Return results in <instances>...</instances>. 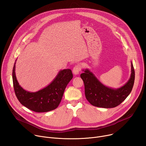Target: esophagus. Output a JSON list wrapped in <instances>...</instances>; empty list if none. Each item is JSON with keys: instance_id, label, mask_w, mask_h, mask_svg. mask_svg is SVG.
<instances>
[{"instance_id": "obj_1", "label": "esophagus", "mask_w": 146, "mask_h": 146, "mask_svg": "<svg viewBox=\"0 0 146 146\" xmlns=\"http://www.w3.org/2000/svg\"><path fill=\"white\" fill-rule=\"evenodd\" d=\"M81 66L80 65H75L74 67L73 68V70H72L73 74H75V75L78 74L80 73V72L81 70Z\"/></svg>"}]
</instances>
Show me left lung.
Masks as SVG:
<instances>
[{
	"mask_svg": "<svg viewBox=\"0 0 146 146\" xmlns=\"http://www.w3.org/2000/svg\"><path fill=\"white\" fill-rule=\"evenodd\" d=\"M80 75L84 81L85 95L87 100L94 106L103 108H115L125 99L132 91L135 81V70L131 62V74L125 84L118 89L104 86L88 69Z\"/></svg>",
	"mask_w": 146,
	"mask_h": 146,
	"instance_id": "left-lung-1",
	"label": "left lung"
}]
</instances>
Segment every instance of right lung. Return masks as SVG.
<instances>
[{
  "instance_id": "right-lung-1",
  "label": "right lung",
  "mask_w": 146,
  "mask_h": 146,
  "mask_svg": "<svg viewBox=\"0 0 146 146\" xmlns=\"http://www.w3.org/2000/svg\"><path fill=\"white\" fill-rule=\"evenodd\" d=\"M15 70V63L12 74L14 89L18 100L23 106L37 113L48 112L57 108L67 85L73 78L70 69L62 70L48 86L37 92H31L19 85Z\"/></svg>"
}]
</instances>
